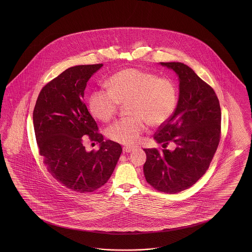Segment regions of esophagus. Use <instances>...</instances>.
<instances>
[{
    "label": "esophagus",
    "instance_id": "34e87169",
    "mask_svg": "<svg viewBox=\"0 0 252 252\" xmlns=\"http://www.w3.org/2000/svg\"><path fill=\"white\" fill-rule=\"evenodd\" d=\"M123 151H124V153H132V152L134 151V148H131V147H124V148H123Z\"/></svg>",
    "mask_w": 252,
    "mask_h": 252
}]
</instances>
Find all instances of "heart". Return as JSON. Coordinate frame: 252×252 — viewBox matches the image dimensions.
Listing matches in <instances>:
<instances>
[{"label":"heart","mask_w":252,"mask_h":252,"mask_svg":"<svg viewBox=\"0 0 252 252\" xmlns=\"http://www.w3.org/2000/svg\"><path fill=\"white\" fill-rule=\"evenodd\" d=\"M109 90H95L89 97L92 115L107 122L118 112L122 104H128L130 117L123 118L107 128V136L124 145L137 144L151 126H160L173 115L177 104L175 82L163 76L137 68L124 69L111 76Z\"/></svg>","instance_id":"heart-1"}]
</instances>
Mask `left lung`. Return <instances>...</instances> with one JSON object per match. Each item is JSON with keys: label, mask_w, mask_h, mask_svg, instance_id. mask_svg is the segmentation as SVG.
<instances>
[{"label": "left lung", "mask_w": 252, "mask_h": 252, "mask_svg": "<svg viewBox=\"0 0 252 252\" xmlns=\"http://www.w3.org/2000/svg\"><path fill=\"white\" fill-rule=\"evenodd\" d=\"M179 78V98L167 122L153 136L175 151L144 149L146 181L157 190L175 194L189 189L206 173L221 137V108L214 89L182 63H160Z\"/></svg>", "instance_id": "obj_1"}]
</instances>
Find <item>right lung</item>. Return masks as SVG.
Returning a JSON list of instances; mask_svg holds the SVG:
<instances>
[{"label": "right lung", "mask_w": 252, "mask_h": 252, "mask_svg": "<svg viewBox=\"0 0 252 252\" xmlns=\"http://www.w3.org/2000/svg\"><path fill=\"white\" fill-rule=\"evenodd\" d=\"M102 65L66 69L42 88L33 111L38 153L49 173L79 193L92 192L106 183L122 153L119 143L103 140L83 101L87 82ZM85 139L99 142V151L88 153Z\"/></svg>", "instance_id": "right-lung-1"}]
</instances>
